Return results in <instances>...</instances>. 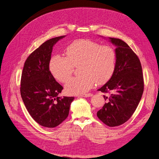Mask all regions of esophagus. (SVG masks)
Returning <instances> with one entry per match:
<instances>
[{
  "instance_id": "esophagus-1",
  "label": "esophagus",
  "mask_w": 159,
  "mask_h": 159,
  "mask_svg": "<svg viewBox=\"0 0 159 159\" xmlns=\"http://www.w3.org/2000/svg\"><path fill=\"white\" fill-rule=\"evenodd\" d=\"M92 96V93H85V94H81V95H80V96L81 97H90V96Z\"/></svg>"
}]
</instances>
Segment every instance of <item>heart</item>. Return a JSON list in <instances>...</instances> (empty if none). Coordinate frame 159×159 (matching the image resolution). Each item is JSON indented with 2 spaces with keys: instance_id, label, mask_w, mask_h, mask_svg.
Listing matches in <instances>:
<instances>
[{
  "instance_id": "1",
  "label": "heart",
  "mask_w": 159,
  "mask_h": 159,
  "mask_svg": "<svg viewBox=\"0 0 159 159\" xmlns=\"http://www.w3.org/2000/svg\"><path fill=\"white\" fill-rule=\"evenodd\" d=\"M66 57L54 55L50 59L51 74L59 82L66 83L79 66L81 75L71 79L66 85L70 94H81L91 89L94 83L102 85L108 81L116 67V55L109 45H101L89 39L71 42L65 50Z\"/></svg>"
}]
</instances>
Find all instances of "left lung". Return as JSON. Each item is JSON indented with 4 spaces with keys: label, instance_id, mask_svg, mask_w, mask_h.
I'll return each instance as SVG.
<instances>
[{
    "label": "left lung",
    "instance_id": "left-lung-1",
    "mask_svg": "<svg viewBox=\"0 0 159 159\" xmlns=\"http://www.w3.org/2000/svg\"><path fill=\"white\" fill-rule=\"evenodd\" d=\"M116 45V59L114 74L105 85L98 89L103 93L106 103L97 112V116L110 127L125 123L134 114L144 91V79L141 63L138 56L125 42L111 38Z\"/></svg>",
    "mask_w": 159,
    "mask_h": 159
}]
</instances>
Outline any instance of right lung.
Wrapping results in <instances>:
<instances>
[{"label":"right lung","instance_id":"obj_1","mask_svg":"<svg viewBox=\"0 0 159 159\" xmlns=\"http://www.w3.org/2000/svg\"><path fill=\"white\" fill-rule=\"evenodd\" d=\"M65 35L49 39L30 54L20 80V95L33 120L40 125L54 128L67 118L74 97H59L63 87L51 74L49 64L53 45Z\"/></svg>","mask_w":159,"mask_h":159}]
</instances>
